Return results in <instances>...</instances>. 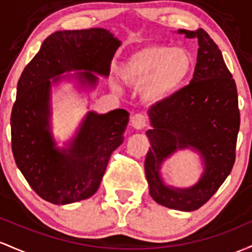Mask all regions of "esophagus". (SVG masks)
<instances>
[{
    "mask_svg": "<svg viewBox=\"0 0 252 252\" xmlns=\"http://www.w3.org/2000/svg\"><path fill=\"white\" fill-rule=\"evenodd\" d=\"M148 124L146 117H144L143 114H135L131 118V125L135 129H144Z\"/></svg>",
    "mask_w": 252,
    "mask_h": 252,
    "instance_id": "1",
    "label": "esophagus"
}]
</instances>
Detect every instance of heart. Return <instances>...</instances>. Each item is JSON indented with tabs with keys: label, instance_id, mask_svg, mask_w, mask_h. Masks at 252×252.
I'll use <instances>...</instances> for the list:
<instances>
[{
	"label": "heart",
	"instance_id": "1",
	"mask_svg": "<svg viewBox=\"0 0 252 252\" xmlns=\"http://www.w3.org/2000/svg\"><path fill=\"white\" fill-rule=\"evenodd\" d=\"M194 67V57L182 47L149 44L133 51L119 67L128 86L139 88L151 103L168 100L182 88Z\"/></svg>",
	"mask_w": 252,
	"mask_h": 252
}]
</instances>
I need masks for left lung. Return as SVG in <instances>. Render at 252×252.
<instances>
[{
    "instance_id": "obj_1",
    "label": "left lung",
    "mask_w": 252,
    "mask_h": 252,
    "mask_svg": "<svg viewBox=\"0 0 252 252\" xmlns=\"http://www.w3.org/2000/svg\"><path fill=\"white\" fill-rule=\"evenodd\" d=\"M199 42L193 80L149 109L151 148L145 158L150 195L171 210L191 212L205 205L230 175L236 159L239 109L237 87L221 51L207 32L179 30ZM199 154L204 172L195 185L176 189L163 182L162 163L180 149Z\"/></svg>"
}]
</instances>
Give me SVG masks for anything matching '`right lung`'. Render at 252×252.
I'll return each mask as SVG.
<instances>
[{
	"instance_id": "1",
	"label": "right lung",
	"mask_w": 252,
	"mask_h": 252,
	"mask_svg": "<svg viewBox=\"0 0 252 252\" xmlns=\"http://www.w3.org/2000/svg\"><path fill=\"white\" fill-rule=\"evenodd\" d=\"M120 45L104 28L58 31L45 39L21 73L10 117L12 150L28 185L46 201L67 205L94 195L112 152L123 143L129 117L125 109L87 112L63 148L51 125L52 87L73 81L84 92L95 89L98 76H109ZM72 71L78 72L68 73Z\"/></svg>"
}]
</instances>
